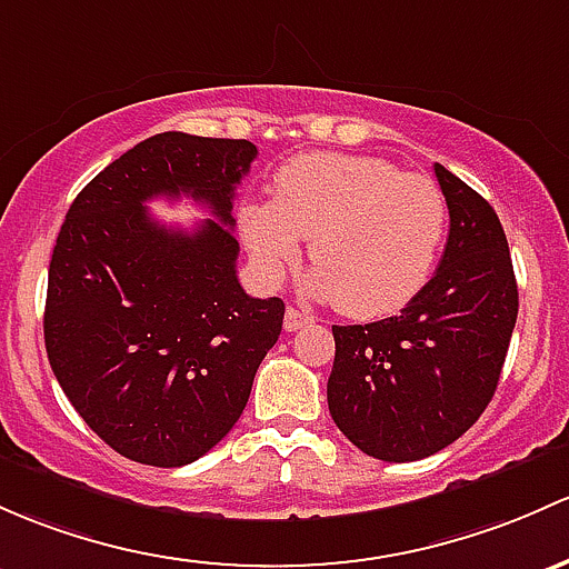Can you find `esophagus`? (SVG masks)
I'll use <instances>...</instances> for the list:
<instances>
[{"mask_svg": "<svg viewBox=\"0 0 569 569\" xmlns=\"http://www.w3.org/2000/svg\"><path fill=\"white\" fill-rule=\"evenodd\" d=\"M308 325H313V316L302 313V310H297V308H289V310H286V321H283V327H286V330H289V332L302 330V327H308Z\"/></svg>", "mask_w": 569, "mask_h": 569, "instance_id": "1", "label": "esophagus"}]
</instances>
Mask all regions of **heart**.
<instances>
[{
    "instance_id": "b5f03b06",
    "label": "heart",
    "mask_w": 569,
    "mask_h": 569,
    "mask_svg": "<svg viewBox=\"0 0 569 569\" xmlns=\"http://www.w3.org/2000/svg\"><path fill=\"white\" fill-rule=\"evenodd\" d=\"M239 234L269 280L310 239V295L376 319L426 289L447 237V199L433 179L385 158L313 152L274 174L272 201L239 209Z\"/></svg>"
}]
</instances>
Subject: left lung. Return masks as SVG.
I'll return each instance as SVG.
<instances>
[{
  "label": "left lung",
  "instance_id": "8db88e82",
  "mask_svg": "<svg viewBox=\"0 0 569 569\" xmlns=\"http://www.w3.org/2000/svg\"><path fill=\"white\" fill-rule=\"evenodd\" d=\"M450 209L439 269L398 316L332 327L327 403L365 456L406 463L445 450L480 420L518 319V283L499 214L445 166Z\"/></svg>",
  "mask_w": 569,
  "mask_h": 569
}]
</instances>
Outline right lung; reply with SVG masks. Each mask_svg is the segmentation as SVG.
I'll return each instance as SVG.
<instances>
[{"label": "right lung", "instance_id": "add662e5", "mask_svg": "<svg viewBox=\"0 0 569 569\" xmlns=\"http://www.w3.org/2000/svg\"><path fill=\"white\" fill-rule=\"evenodd\" d=\"M259 149L244 139L158 133L106 166L53 244L46 351L73 409L119 456L174 469L242 415L278 343L286 305L237 280L234 188ZM190 194L213 218L163 227L146 201Z\"/></svg>", "mask_w": 569, "mask_h": 569}]
</instances>
